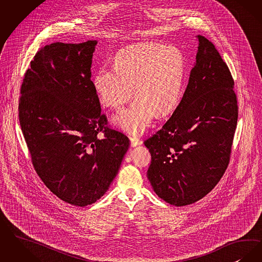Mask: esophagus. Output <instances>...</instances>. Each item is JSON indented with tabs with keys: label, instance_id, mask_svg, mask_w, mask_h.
<instances>
[{
	"label": "esophagus",
	"instance_id": "1",
	"mask_svg": "<svg viewBox=\"0 0 262 262\" xmlns=\"http://www.w3.org/2000/svg\"><path fill=\"white\" fill-rule=\"evenodd\" d=\"M142 143V141L138 138V137H130V145L133 147L140 145Z\"/></svg>",
	"mask_w": 262,
	"mask_h": 262
}]
</instances>
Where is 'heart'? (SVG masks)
I'll list each match as a JSON object with an SVG mask.
<instances>
[{
  "mask_svg": "<svg viewBox=\"0 0 262 262\" xmlns=\"http://www.w3.org/2000/svg\"><path fill=\"white\" fill-rule=\"evenodd\" d=\"M185 73V57L178 49L140 42L117 53L115 67H100L94 85L105 106L119 109L132 98L135 84L137 98L116 114L113 122L129 134L139 135L154 113L162 117L176 108Z\"/></svg>",
  "mask_w": 262,
  "mask_h": 262,
  "instance_id": "1",
  "label": "heart"
}]
</instances>
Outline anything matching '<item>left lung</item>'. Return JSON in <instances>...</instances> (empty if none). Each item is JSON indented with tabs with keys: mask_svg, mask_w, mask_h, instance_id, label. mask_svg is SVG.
I'll use <instances>...</instances> for the list:
<instances>
[{
	"mask_svg": "<svg viewBox=\"0 0 262 262\" xmlns=\"http://www.w3.org/2000/svg\"><path fill=\"white\" fill-rule=\"evenodd\" d=\"M196 63L177 109L144 141L151 154L147 170L155 193L168 204H193L224 174L238 120L237 95L227 64L214 45L198 35Z\"/></svg>",
	"mask_w": 262,
	"mask_h": 262,
	"instance_id": "left-lung-1",
	"label": "left lung"
}]
</instances>
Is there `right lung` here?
Listing matches in <instances>:
<instances>
[{
  "mask_svg": "<svg viewBox=\"0 0 262 262\" xmlns=\"http://www.w3.org/2000/svg\"><path fill=\"white\" fill-rule=\"evenodd\" d=\"M96 43L45 46L25 72L18 104L37 174L59 199L79 207L104 195L129 146L101 113L91 80Z\"/></svg>",
  "mask_w": 262,
  "mask_h": 262,
  "instance_id": "obj_1",
  "label": "right lung"
}]
</instances>
